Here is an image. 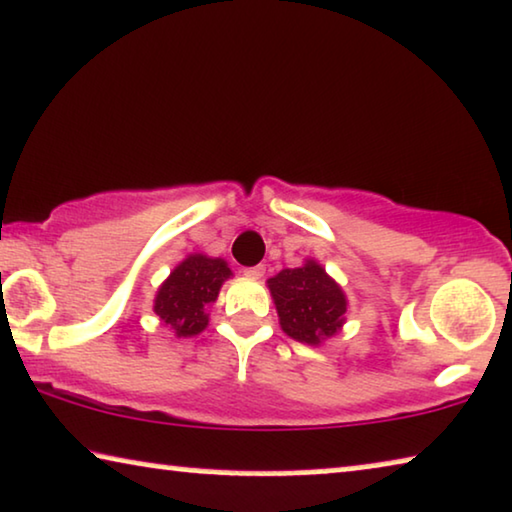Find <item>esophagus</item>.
Instances as JSON below:
<instances>
[{
  "label": "esophagus",
  "mask_w": 512,
  "mask_h": 512,
  "mask_svg": "<svg viewBox=\"0 0 512 512\" xmlns=\"http://www.w3.org/2000/svg\"><path fill=\"white\" fill-rule=\"evenodd\" d=\"M242 272L247 274V277H251V279H261L263 274H265V268H263V265H251V268H244Z\"/></svg>",
  "instance_id": "1"
}]
</instances>
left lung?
Listing matches in <instances>:
<instances>
[{
  "mask_svg": "<svg viewBox=\"0 0 512 512\" xmlns=\"http://www.w3.org/2000/svg\"><path fill=\"white\" fill-rule=\"evenodd\" d=\"M279 325L295 342L318 346L344 325L346 295L316 261L268 279Z\"/></svg>",
  "mask_w": 512,
  "mask_h": 512,
  "instance_id": "1",
  "label": "left lung"
}]
</instances>
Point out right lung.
I'll list each match as a JSON object with an SVG mask.
<instances>
[{"instance_id":"right-lung-1","label":"right lung","mask_w":512,"mask_h":512,"mask_svg":"<svg viewBox=\"0 0 512 512\" xmlns=\"http://www.w3.org/2000/svg\"><path fill=\"white\" fill-rule=\"evenodd\" d=\"M224 258L191 254L170 272L154 298V314L164 321L175 337H196L207 328V307L217 300L219 288L231 277Z\"/></svg>"}]
</instances>
